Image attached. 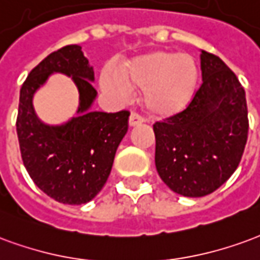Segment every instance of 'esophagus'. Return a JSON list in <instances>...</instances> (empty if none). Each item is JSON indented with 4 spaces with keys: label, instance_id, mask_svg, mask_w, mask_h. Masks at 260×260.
<instances>
[{
    "label": "esophagus",
    "instance_id": "1",
    "mask_svg": "<svg viewBox=\"0 0 260 260\" xmlns=\"http://www.w3.org/2000/svg\"><path fill=\"white\" fill-rule=\"evenodd\" d=\"M144 122V117H141L137 113H132L130 115V119H128V126L130 127H136L138 124H141Z\"/></svg>",
    "mask_w": 260,
    "mask_h": 260
}]
</instances>
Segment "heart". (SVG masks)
<instances>
[{
	"instance_id": "heart-1",
	"label": "heart",
	"mask_w": 260,
	"mask_h": 260,
	"mask_svg": "<svg viewBox=\"0 0 260 260\" xmlns=\"http://www.w3.org/2000/svg\"><path fill=\"white\" fill-rule=\"evenodd\" d=\"M200 81V68L188 54L148 51L117 68V75L104 72L102 88L119 101L132 90H143V102L152 115L170 117L190 105Z\"/></svg>"
}]
</instances>
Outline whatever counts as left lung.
<instances>
[{
	"label": "left lung",
	"mask_w": 260,
	"mask_h": 260,
	"mask_svg": "<svg viewBox=\"0 0 260 260\" xmlns=\"http://www.w3.org/2000/svg\"><path fill=\"white\" fill-rule=\"evenodd\" d=\"M202 86L183 112L153 124L155 166L170 190L205 197L230 179L248 138L245 91L223 60L201 51Z\"/></svg>",
	"instance_id": "8db88e82"
}]
</instances>
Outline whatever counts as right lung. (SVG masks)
I'll return each instance as SVG.
<instances>
[{
	"mask_svg": "<svg viewBox=\"0 0 260 260\" xmlns=\"http://www.w3.org/2000/svg\"><path fill=\"white\" fill-rule=\"evenodd\" d=\"M54 73L72 77L79 105L65 123L47 125L37 116L32 100ZM92 81V66L80 45L73 44L41 60L20 88L16 132L24 168L40 190L60 204H87L102 190L127 133V111L91 109L98 95Z\"/></svg>",
	"mask_w": 260,
	"mask_h": 260,
	"instance_id": "add662e5",
	"label": "right lung"
}]
</instances>
